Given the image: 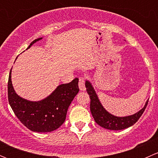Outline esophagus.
Instances as JSON below:
<instances>
[{"mask_svg":"<svg viewBox=\"0 0 158 158\" xmlns=\"http://www.w3.org/2000/svg\"><path fill=\"white\" fill-rule=\"evenodd\" d=\"M85 78L81 76V77L79 78V89L81 91H85L86 88H85Z\"/></svg>","mask_w":158,"mask_h":158,"instance_id":"34e87169","label":"esophagus"}]
</instances>
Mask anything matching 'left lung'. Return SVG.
<instances>
[{
  "label": "left lung",
  "mask_w": 158,
  "mask_h": 158,
  "mask_svg": "<svg viewBox=\"0 0 158 158\" xmlns=\"http://www.w3.org/2000/svg\"><path fill=\"white\" fill-rule=\"evenodd\" d=\"M85 87L91 99L90 111L92 117L94 118V120L98 125L109 130H122L133 125L142 115L148 103V100L144 107L135 114L127 117H116L108 112L102 107L95 90L89 81H86L85 82Z\"/></svg>",
  "instance_id": "1"
}]
</instances>
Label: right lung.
<instances>
[{
  "mask_svg": "<svg viewBox=\"0 0 158 158\" xmlns=\"http://www.w3.org/2000/svg\"><path fill=\"white\" fill-rule=\"evenodd\" d=\"M42 38L34 40L27 49ZM76 78L69 83L62 84L45 99L30 102L16 94L11 82V69L7 84L8 101L17 118L30 131L50 132L60 128L66 120L68 108L79 89Z\"/></svg>",
  "mask_w": 158,
  "mask_h": 158,
  "instance_id": "1",
  "label": "right lung"
}]
</instances>
